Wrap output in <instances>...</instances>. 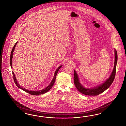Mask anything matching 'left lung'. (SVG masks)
<instances>
[{
  "mask_svg": "<svg viewBox=\"0 0 126 126\" xmlns=\"http://www.w3.org/2000/svg\"><path fill=\"white\" fill-rule=\"evenodd\" d=\"M115 58L114 62V66L113 70L110 75V77L104 83H103L100 86H97L95 87L92 89H87L83 87L80 84L79 81L78 77L76 72L74 71V84L77 89L80 93L84 95H97L104 92L105 90L109 88V87L111 85L113 81L115 75H116V66H117V50L115 49Z\"/></svg>",
  "mask_w": 126,
  "mask_h": 126,
  "instance_id": "8db88e82",
  "label": "left lung"
}]
</instances>
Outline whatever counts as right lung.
Instances as JSON below:
<instances>
[{"mask_svg": "<svg viewBox=\"0 0 126 126\" xmlns=\"http://www.w3.org/2000/svg\"><path fill=\"white\" fill-rule=\"evenodd\" d=\"M17 42H16V43L15 44V46H14V47H13L12 49V51H11V54H10V66H11V68H12V61L13 54V52H14V49H15L16 45H17ZM62 66V65L60 66H59V67L57 69V70H56V71H55V75H54V78H53V80H52V81L51 82V83H50V84H49V85L47 87H46V88L43 89V90H40V91H28V90H26V89H25V88H23L22 86H19V85L18 84V82H17V80H16V77H15V74H14V72L12 71V72L13 76V79H14V81H15V82L16 83V86H17L18 87V88H19L20 89L23 90V91H24L25 92H27V93H29L30 94H31V95H41V94H44V93H46V92H48V91H49V90H50V89L52 88V86H53V85L54 84L55 82V78H56V77L57 74V73H58V71L59 70V69H60V68H61Z\"/></svg>", "mask_w": 126, "mask_h": 126, "instance_id": "add662e5", "label": "right lung"}]
</instances>
